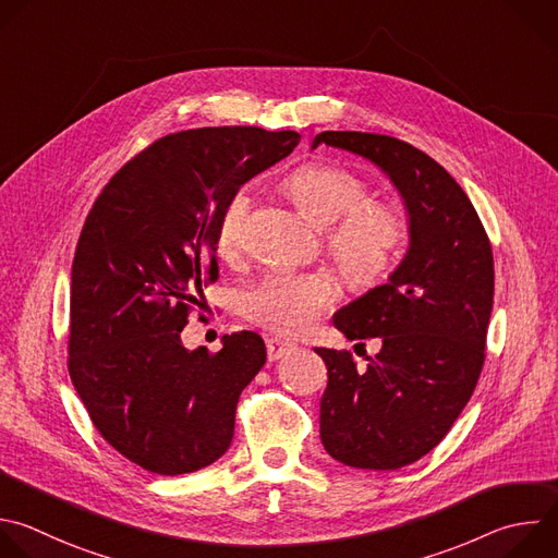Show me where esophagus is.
<instances>
[{"label": "esophagus", "mask_w": 558, "mask_h": 558, "mask_svg": "<svg viewBox=\"0 0 558 558\" xmlns=\"http://www.w3.org/2000/svg\"><path fill=\"white\" fill-rule=\"evenodd\" d=\"M298 345L293 341H287V339H280V337H269L267 339V356L269 361H276V359H282L284 354L293 352Z\"/></svg>", "instance_id": "1"}]
</instances>
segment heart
<instances>
[{"label": "heart", "mask_w": 558, "mask_h": 558, "mask_svg": "<svg viewBox=\"0 0 558 558\" xmlns=\"http://www.w3.org/2000/svg\"><path fill=\"white\" fill-rule=\"evenodd\" d=\"M289 191L300 210L317 226H330L328 247L343 274L369 284L388 274L405 239L401 213L381 202H365V183L348 168L306 163L289 181ZM250 213V193L239 189L226 202L217 243L221 252H234L243 241ZM335 287L322 274L271 276L245 298L252 322L280 332L302 335L332 304Z\"/></svg>", "instance_id": "1"}]
</instances>
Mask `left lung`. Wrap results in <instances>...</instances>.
Returning <instances> with one entry per match:
<instances>
[{
  "instance_id": "1",
  "label": "left lung",
  "mask_w": 558,
  "mask_h": 558,
  "mask_svg": "<svg viewBox=\"0 0 558 558\" xmlns=\"http://www.w3.org/2000/svg\"><path fill=\"white\" fill-rule=\"evenodd\" d=\"M319 144L381 168L408 213L410 247L388 282L332 315L348 339L379 337L381 350L359 369L348 350L315 348L328 369L319 403L324 449L345 466L392 471L429 453L477 386L493 252L466 193L427 153L361 131H324L311 148Z\"/></svg>"
}]
</instances>
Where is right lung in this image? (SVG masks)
Wrapping results in <instances>:
<instances>
[{
  "label": "right lung",
  "instance_id": "add662e5",
  "mask_svg": "<svg viewBox=\"0 0 558 558\" xmlns=\"http://www.w3.org/2000/svg\"><path fill=\"white\" fill-rule=\"evenodd\" d=\"M298 142L258 126L166 135L111 177L87 215L72 263L70 377L100 436L150 473H193L230 449L265 341L241 330L219 352L189 350L181 330L219 278L226 202Z\"/></svg>",
  "mask_w": 558,
  "mask_h": 558
}]
</instances>
